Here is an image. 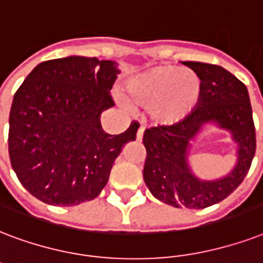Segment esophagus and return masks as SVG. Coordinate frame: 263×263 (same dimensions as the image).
Wrapping results in <instances>:
<instances>
[{"label":"esophagus","mask_w":263,"mask_h":263,"mask_svg":"<svg viewBox=\"0 0 263 263\" xmlns=\"http://www.w3.org/2000/svg\"><path fill=\"white\" fill-rule=\"evenodd\" d=\"M142 138H143V127H139V129H138V134H136V139L142 140Z\"/></svg>","instance_id":"obj_1"}]
</instances>
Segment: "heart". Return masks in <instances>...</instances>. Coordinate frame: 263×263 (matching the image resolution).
Returning a JSON list of instances; mask_svg holds the SVG:
<instances>
[{"mask_svg": "<svg viewBox=\"0 0 263 263\" xmlns=\"http://www.w3.org/2000/svg\"><path fill=\"white\" fill-rule=\"evenodd\" d=\"M128 95L136 105L150 107V116L161 125L185 120L197 106L201 81L197 74L175 66H158L132 77Z\"/></svg>", "mask_w": 263, "mask_h": 263, "instance_id": "heart-1", "label": "heart"}]
</instances>
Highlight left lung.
Returning a JSON list of instances; mask_svg holds the SVG:
<instances>
[{
  "mask_svg": "<svg viewBox=\"0 0 263 263\" xmlns=\"http://www.w3.org/2000/svg\"><path fill=\"white\" fill-rule=\"evenodd\" d=\"M201 81V96L192 113L179 123L146 129L143 179L150 193L176 208L203 210L237 189L255 156V127L247 87L228 70L201 62H183ZM215 123L238 143V163L223 178L198 180L187 163L190 143L204 125Z\"/></svg>",
  "mask_w": 263,
  "mask_h": 263,
  "instance_id": "obj_1",
  "label": "left lung"
}]
</instances>
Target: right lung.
<instances>
[{
  "label": "right lung",
  "mask_w": 263,
  "mask_h": 263,
  "mask_svg": "<svg viewBox=\"0 0 263 263\" xmlns=\"http://www.w3.org/2000/svg\"><path fill=\"white\" fill-rule=\"evenodd\" d=\"M120 70L111 60L67 56L35 66L16 91L8 150L20 183L51 205L98 197L139 123L109 135L100 114L114 106L110 89Z\"/></svg>",
  "instance_id": "right-lung-1"
}]
</instances>
